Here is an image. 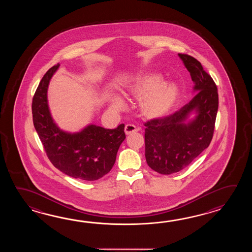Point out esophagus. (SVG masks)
<instances>
[{"mask_svg": "<svg viewBox=\"0 0 252 252\" xmlns=\"http://www.w3.org/2000/svg\"><path fill=\"white\" fill-rule=\"evenodd\" d=\"M135 131H138V128L134 124H128L125 125V133L130 134Z\"/></svg>", "mask_w": 252, "mask_h": 252, "instance_id": "34e87169", "label": "esophagus"}]
</instances>
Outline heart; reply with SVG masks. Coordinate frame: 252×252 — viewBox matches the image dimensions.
Instances as JSON below:
<instances>
[{"label": "heart", "mask_w": 252, "mask_h": 252, "mask_svg": "<svg viewBox=\"0 0 252 252\" xmlns=\"http://www.w3.org/2000/svg\"><path fill=\"white\" fill-rule=\"evenodd\" d=\"M162 80L158 74H142L135 76L127 87L128 94L140 99L139 107L146 117L158 118L165 115L178 99L179 90L177 86ZM124 105L121 97H113V108L122 109Z\"/></svg>", "instance_id": "1"}]
</instances>
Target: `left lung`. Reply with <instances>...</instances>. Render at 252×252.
Segmentation results:
<instances>
[{"instance_id":"obj_1","label":"left lung","mask_w":252,"mask_h":252,"mask_svg":"<svg viewBox=\"0 0 252 252\" xmlns=\"http://www.w3.org/2000/svg\"><path fill=\"white\" fill-rule=\"evenodd\" d=\"M178 56L190 73L196 94L176 113L144 124L147 164L162 175L182 170L208 148L219 104L217 86L202 64L188 54ZM193 109L198 112L197 117L185 124L188 113Z\"/></svg>"}]
</instances>
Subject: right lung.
<instances>
[{
    "label": "right lung",
    "mask_w": 252,
    "mask_h": 252,
    "mask_svg": "<svg viewBox=\"0 0 252 252\" xmlns=\"http://www.w3.org/2000/svg\"><path fill=\"white\" fill-rule=\"evenodd\" d=\"M59 64L44 75L32 99L34 127L48 159L60 171L74 178L94 181L111 171L120 145L126 136L124 124L113 129L89 125L81 132L66 133L54 124L48 110V83Z\"/></svg>",
    "instance_id": "add662e5"
}]
</instances>
